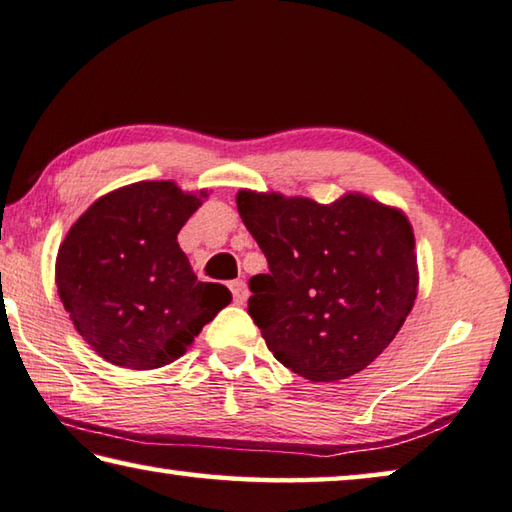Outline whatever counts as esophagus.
<instances>
[{"instance_id":"34e87169","label":"esophagus","mask_w":512,"mask_h":512,"mask_svg":"<svg viewBox=\"0 0 512 512\" xmlns=\"http://www.w3.org/2000/svg\"><path fill=\"white\" fill-rule=\"evenodd\" d=\"M230 289H232V298H234V303H237V305H243V303H246V298H248V287H246V282H243V280H234V282H230Z\"/></svg>"}]
</instances>
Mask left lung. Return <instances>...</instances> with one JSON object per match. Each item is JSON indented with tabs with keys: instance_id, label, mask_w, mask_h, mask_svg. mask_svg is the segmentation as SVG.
<instances>
[{
	"instance_id": "obj_1",
	"label": "left lung",
	"mask_w": 512,
	"mask_h": 512,
	"mask_svg": "<svg viewBox=\"0 0 512 512\" xmlns=\"http://www.w3.org/2000/svg\"><path fill=\"white\" fill-rule=\"evenodd\" d=\"M237 209L269 262L250 278L248 312L275 360L312 383L369 367L417 298L408 216L362 193L321 205L241 189Z\"/></svg>"
}]
</instances>
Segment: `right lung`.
Returning <instances> with one entry per match:
<instances>
[{"label": "right lung", "mask_w": 512, "mask_h": 512, "mask_svg": "<svg viewBox=\"0 0 512 512\" xmlns=\"http://www.w3.org/2000/svg\"><path fill=\"white\" fill-rule=\"evenodd\" d=\"M207 191L134 182L97 198L56 255V289L84 342L111 364L148 371L189 351L230 289L200 282L177 243Z\"/></svg>", "instance_id": "add662e5"}]
</instances>
